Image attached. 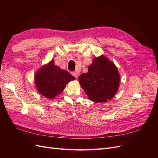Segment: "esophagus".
<instances>
[{"label": "esophagus", "instance_id": "esophagus-1", "mask_svg": "<svg viewBox=\"0 0 158 158\" xmlns=\"http://www.w3.org/2000/svg\"><path fill=\"white\" fill-rule=\"evenodd\" d=\"M72 74L73 76L75 77H76V78H77L78 76H79V74H78L77 72H72Z\"/></svg>", "mask_w": 158, "mask_h": 158}]
</instances>
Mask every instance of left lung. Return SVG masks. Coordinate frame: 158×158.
<instances>
[{
    "mask_svg": "<svg viewBox=\"0 0 158 158\" xmlns=\"http://www.w3.org/2000/svg\"><path fill=\"white\" fill-rule=\"evenodd\" d=\"M88 69L79 76V82L88 98L96 103L111 100L119 88L120 76L117 66L101 55L94 58Z\"/></svg>",
    "mask_w": 158,
    "mask_h": 158,
    "instance_id": "8db88e82",
    "label": "left lung"
}]
</instances>
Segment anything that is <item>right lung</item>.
Returning a JSON list of instances; mask_svg holds the SVG:
<instances>
[{
    "mask_svg": "<svg viewBox=\"0 0 158 158\" xmlns=\"http://www.w3.org/2000/svg\"><path fill=\"white\" fill-rule=\"evenodd\" d=\"M35 83L38 93L49 100L54 99L75 77L54 64L52 60L36 72Z\"/></svg>",
    "mask_w": 158,
    "mask_h": 158,
    "instance_id": "right-lung-1",
    "label": "right lung"
}]
</instances>
